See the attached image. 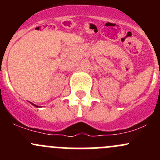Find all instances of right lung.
Here are the masks:
<instances>
[{
	"label": "right lung",
	"mask_w": 160,
	"mask_h": 160,
	"mask_svg": "<svg viewBox=\"0 0 160 160\" xmlns=\"http://www.w3.org/2000/svg\"><path fill=\"white\" fill-rule=\"evenodd\" d=\"M31 103V104H32V105H33V106H35V107H36V108H40L39 107V106H37V105H35V104H33V103H32V102H30Z\"/></svg>",
	"instance_id": "1"
}]
</instances>
